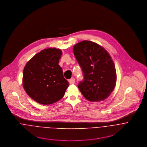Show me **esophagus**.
Wrapping results in <instances>:
<instances>
[{
	"instance_id": "1",
	"label": "esophagus",
	"mask_w": 147,
	"mask_h": 147,
	"mask_svg": "<svg viewBox=\"0 0 147 147\" xmlns=\"http://www.w3.org/2000/svg\"><path fill=\"white\" fill-rule=\"evenodd\" d=\"M69 82L70 83V84H73L75 83V79H74V78H71L70 80H69Z\"/></svg>"
}]
</instances>
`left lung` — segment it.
Masks as SVG:
<instances>
[{"label":"left lung","mask_w":147,"mask_h":147,"mask_svg":"<svg viewBox=\"0 0 147 147\" xmlns=\"http://www.w3.org/2000/svg\"><path fill=\"white\" fill-rule=\"evenodd\" d=\"M73 49L84 76L83 81L78 85L83 96L95 102L107 98L117 81L115 65L109 53L103 47L89 40L77 43Z\"/></svg>","instance_id":"obj_1"}]
</instances>
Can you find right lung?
I'll list each match as a JSON object with an SVG mask.
<instances>
[{"instance_id":"obj_1","label":"right lung","mask_w":147,"mask_h":147,"mask_svg":"<svg viewBox=\"0 0 147 147\" xmlns=\"http://www.w3.org/2000/svg\"><path fill=\"white\" fill-rule=\"evenodd\" d=\"M62 51L55 48L42 50L26 63L22 85L26 94L37 102L53 104L64 96L69 82L59 65Z\"/></svg>"}]
</instances>
